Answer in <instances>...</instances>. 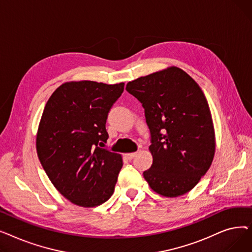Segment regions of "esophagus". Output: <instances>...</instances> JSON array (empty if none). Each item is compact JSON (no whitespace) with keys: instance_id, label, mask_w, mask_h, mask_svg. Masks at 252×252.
Here are the masks:
<instances>
[{"instance_id":"34e87169","label":"esophagus","mask_w":252,"mask_h":252,"mask_svg":"<svg viewBox=\"0 0 252 252\" xmlns=\"http://www.w3.org/2000/svg\"><path fill=\"white\" fill-rule=\"evenodd\" d=\"M126 155V157L127 158V159H133V158L137 155V152H133V153H126V154H125Z\"/></svg>"}]
</instances>
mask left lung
Instances as JSON below:
<instances>
[{
    "mask_svg": "<svg viewBox=\"0 0 252 252\" xmlns=\"http://www.w3.org/2000/svg\"><path fill=\"white\" fill-rule=\"evenodd\" d=\"M126 90L145 109L153 162L143 176L164 197L191 191L214 160L216 135L202 90L183 69L171 66L128 82Z\"/></svg>",
    "mask_w": 252,
    "mask_h": 252,
    "instance_id": "1",
    "label": "left lung"
}]
</instances>
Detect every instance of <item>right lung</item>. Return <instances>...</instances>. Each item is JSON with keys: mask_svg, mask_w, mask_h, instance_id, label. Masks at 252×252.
Instances as JSON below:
<instances>
[{"mask_svg": "<svg viewBox=\"0 0 252 252\" xmlns=\"http://www.w3.org/2000/svg\"><path fill=\"white\" fill-rule=\"evenodd\" d=\"M125 84L64 83L49 98L36 133V152L54 187L75 205L95 207L114 192L121 154L105 148L106 121Z\"/></svg>", "mask_w": 252, "mask_h": 252, "instance_id": "add662e5", "label": "right lung"}]
</instances>
